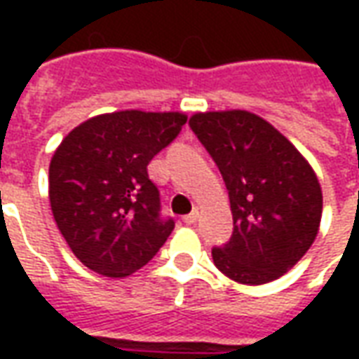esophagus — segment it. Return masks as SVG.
I'll list each match as a JSON object with an SVG mask.
<instances>
[{"label": "esophagus", "instance_id": "34e87169", "mask_svg": "<svg viewBox=\"0 0 359 359\" xmlns=\"http://www.w3.org/2000/svg\"><path fill=\"white\" fill-rule=\"evenodd\" d=\"M187 225H194L196 221H198V210H192L188 215H184V219H182Z\"/></svg>", "mask_w": 359, "mask_h": 359}]
</instances>
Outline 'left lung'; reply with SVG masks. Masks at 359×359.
I'll return each mask as SVG.
<instances>
[{"label": "left lung", "instance_id": "8db88e82", "mask_svg": "<svg viewBox=\"0 0 359 359\" xmlns=\"http://www.w3.org/2000/svg\"><path fill=\"white\" fill-rule=\"evenodd\" d=\"M190 128L225 180L233 234L211 250L242 285L275 280L313 244L323 196L316 172L275 126L248 111L196 113Z\"/></svg>", "mask_w": 359, "mask_h": 359}]
</instances>
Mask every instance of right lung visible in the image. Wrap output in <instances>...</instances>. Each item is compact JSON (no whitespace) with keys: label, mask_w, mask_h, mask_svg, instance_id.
I'll return each mask as SVG.
<instances>
[{"label":"right lung","mask_w":359,"mask_h":359,"mask_svg":"<svg viewBox=\"0 0 359 359\" xmlns=\"http://www.w3.org/2000/svg\"><path fill=\"white\" fill-rule=\"evenodd\" d=\"M187 123L182 113L117 111L67 134L50 163L53 217L88 269L126 277L148 264L175 221L161 215L148 165Z\"/></svg>","instance_id":"right-lung-1"}]
</instances>
